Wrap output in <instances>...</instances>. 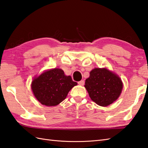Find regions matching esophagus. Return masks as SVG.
Segmentation results:
<instances>
[{"label":"esophagus","instance_id":"obj_1","mask_svg":"<svg viewBox=\"0 0 148 148\" xmlns=\"http://www.w3.org/2000/svg\"><path fill=\"white\" fill-rule=\"evenodd\" d=\"M78 84L81 85V86H83L84 84V80H81L80 81L78 82Z\"/></svg>","mask_w":148,"mask_h":148}]
</instances>
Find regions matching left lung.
<instances>
[{
    "label": "left lung",
    "mask_w": 148,
    "mask_h": 148,
    "mask_svg": "<svg viewBox=\"0 0 148 148\" xmlns=\"http://www.w3.org/2000/svg\"><path fill=\"white\" fill-rule=\"evenodd\" d=\"M84 86L92 101L99 106H106L119 97L123 84L118 75L111 71L96 68L90 72Z\"/></svg>",
    "instance_id": "obj_1"
}]
</instances>
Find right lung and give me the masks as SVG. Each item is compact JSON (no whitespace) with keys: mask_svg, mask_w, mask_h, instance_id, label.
<instances>
[{"mask_svg":"<svg viewBox=\"0 0 148 148\" xmlns=\"http://www.w3.org/2000/svg\"><path fill=\"white\" fill-rule=\"evenodd\" d=\"M77 83L67 76L60 69L45 72L33 79L32 89L33 94L41 103L56 106L66 99L72 88Z\"/></svg>","mask_w":148,"mask_h":148,"instance_id":"1","label":"right lung"}]
</instances>
